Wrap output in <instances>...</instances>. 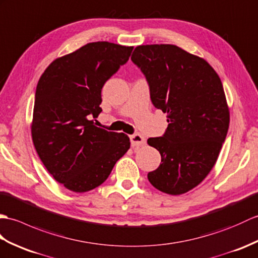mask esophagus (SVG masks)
<instances>
[{
  "label": "esophagus",
  "mask_w": 258,
  "mask_h": 258,
  "mask_svg": "<svg viewBox=\"0 0 258 258\" xmlns=\"http://www.w3.org/2000/svg\"><path fill=\"white\" fill-rule=\"evenodd\" d=\"M130 142H131V146H133V147H139V146L145 145L146 139L141 135L136 134V135L130 136Z\"/></svg>",
  "instance_id": "esophagus-1"
}]
</instances>
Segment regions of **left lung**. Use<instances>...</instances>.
<instances>
[{
	"label": "left lung",
	"instance_id": "left-lung-1",
	"mask_svg": "<svg viewBox=\"0 0 258 258\" xmlns=\"http://www.w3.org/2000/svg\"><path fill=\"white\" fill-rule=\"evenodd\" d=\"M131 60L169 122L163 137L148 139L161 154L148 179L163 193H186L210 173L226 138L230 109L221 79L207 60L171 44L140 45Z\"/></svg>",
	"mask_w": 258,
	"mask_h": 258
}]
</instances>
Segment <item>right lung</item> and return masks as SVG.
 I'll list each match as a JSON object with an SVG mask.
<instances>
[{"label": "right lung", "instance_id": "right-lung-1", "mask_svg": "<svg viewBox=\"0 0 258 258\" xmlns=\"http://www.w3.org/2000/svg\"><path fill=\"white\" fill-rule=\"evenodd\" d=\"M133 49L109 42L88 43L51 61L39 78L33 144L49 174L73 192L102 184L129 150L127 135L96 127L90 119L102 111L101 89Z\"/></svg>", "mask_w": 258, "mask_h": 258}]
</instances>
